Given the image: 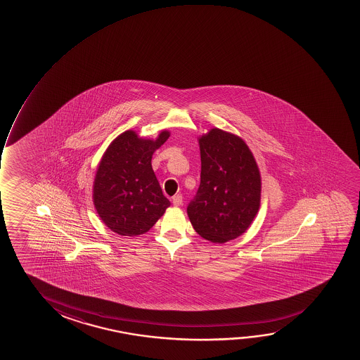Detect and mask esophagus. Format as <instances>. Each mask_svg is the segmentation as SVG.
Masks as SVG:
<instances>
[{"label":"esophagus","instance_id":"obj_1","mask_svg":"<svg viewBox=\"0 0 360 360\" xmlns=\"http://www.w3.org/2000/svg\"><path fill=\"white\" fill-rule=\"evenodd\" d=\"M172 202L174 207H179V205H182V195H181V194H176V195H174V197L172 198Z\"/></svg>","mask_w":360,"mask_h":360}]
</instances>
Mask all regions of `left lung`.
Listing matches in <instances>:
<instances>
[{
  "mask_svg": "<svg viewBox=\"0 0 360 360\" xmlns=\"http://www.w3.org/2000/svg\"><path fill=\"white\" fill-rule=\"evenodd\" d=\"M200 186L188 204L194 230L217 243L242 235L251 225L261 202V174L245 141L212 129L199 139Z\"/></svg>",
  "mask_w": 360,
  "mask_h": 360,
  "instance_id": "obj_1",
  "label": "left lung"
}]
</instances>
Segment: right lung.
I'll return each instance as SVG.
<instances>
[{"label": "right lung", "instance_id": "obj_1", "mask_svg": "<svg viewBox=\"0 0 360 360\" xmlns=\"http://www.w3.org/2000/svg\"><path fill=\"white\" fill-rule=\"evenodd\" d=\"M169 138L145 140L135 131L120 134L101 160L94 184V202L102 221L122 236L148 231L169 207L155 176L151 158Z\"/></svg>", "mask_w": 360, "mask_h": 360}]
</instances>
